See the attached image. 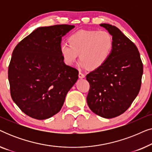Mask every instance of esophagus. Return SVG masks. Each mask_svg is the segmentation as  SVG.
Returning <instances> with one entry per match:
<instances>
[{
  "label": "esophagus",
  "mask_w": 152,
  "mask_h": 152,
  "mask_svg": "<svg viewBox=\"0 0 152 152\" xmlns=\"http://www.w3.org/2000/svg\"><path fill=\"white\" fill-rule=\"evenodd\" d=\"M85 77V75L83 73H82V72H79V78L80 79H83Z\"/></svg>",
  "instance_id": "34e87169"
}]
</instances>
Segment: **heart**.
<instances>
[{
    "label": "heart",
    "mask_w": 152,
    "mask_h": 152,
    "mask_svg": "<svg viewBox=\"0 0 152 152\" xmlns=\"http://www.w3.org/2000/svg\"><path fill=\"white\" fill-rule=\"evenodd\" d=\"M68 43H61L59 52L66 65L72 66L80 54L81 68L96 70L109 59L113 48V39L107 31L80 30L70 34Z\"/></svg>",
    "instance_id": "1"
}]
</instances>
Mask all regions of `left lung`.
<instances>
[{"mask_svg":"<svg viewBox=\"0 0 152 152\" xmlns=\"http://www.w3.org/2000/svg\"><path fill=\"white\" fill-rule=\"evenodd\" d=\"M113 39L108 61L86 75L90 89L87 104L93 113L104 118L117 117L125 112L138 95L143 66L136 45L115 26L99 24Z\"/></svg>","mask_w":152,"mask_h":152,"instance_id":"obj_1","label":"left lung"}]
</instances>
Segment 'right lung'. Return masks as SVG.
Masks as SVG:
<instances>
[{
    "label": "right lung",
    "mask_w": 152,
    "mask_h": 152,
    "mask_svg": "<svg viewBox=\"0 0 152 152\" xmlns=\"http://www.w3.org/2000/svg\"><path fill=\"white\" fill-rule=\"evenodd\" d=\"M71 25L40 27L14 48L8 79L12 98L30 117L45 120L61 110L78 71L64 63L59 52L62 37Z\"/></svg>",
    "instance_id": "1"
}]
</instances>
